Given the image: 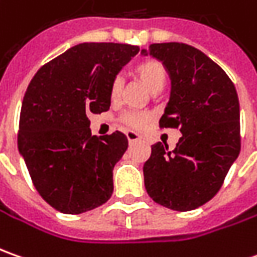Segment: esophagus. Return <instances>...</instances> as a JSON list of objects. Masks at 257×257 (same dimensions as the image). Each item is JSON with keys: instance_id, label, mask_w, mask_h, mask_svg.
<instances>
[{"instance_id": "esophagus-1", "label": "esophagus", "mask_w": 257, "mask_h": 257, "mask_svg": "<svg viewBox=\"0 0 257 257\" xmlns=\"http://www.w3.org/2000/svg\"><path fill=\"white\" fill-rule=\"evenodd\" d=\"M126 138H128L129 144H134V142H137L141 139V135L137 134V132H134V131H126Z\"/></svg>"}]
</instances>
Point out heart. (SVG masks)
<instances>
[{"label": "heart", "mask_w": 257, "mask_h": 257, "mask_svg": "<svg viewBox=\"0 0 257 257\" xmlns=\"http://www.w3.org/2000/svg\"><path fill=\"white\" fill-rule=\"evenodd\" d=\"M134 75L141 84H144L148 91L152 93L161 92L166 84V69L164 64L154 58L142 59L132 69ZM123 89V82L119 76L112 79L109 85V98L112 102L119 101L120 95ZM149 120V115L144 112H126L122 115V122L126 123L131 128H142L146 122Z\"/></svg>", "instance_id": "1"}]
</instances>
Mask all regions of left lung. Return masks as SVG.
Listing matches in <instances>:
<instances>
[{
  "instance_id": "left-lung-1",
  "label": "left lung",
  "mask_w": 257,
  "mask_h": 257,
  "mask_svg": "<svg viewBox=\"0 0 257 257\" xmlns=\"http://www.w3.org/2000/svg\"><path fill=\"white\" fill-rule=\"evenodd\" d=\"M164 62L172 91L159 126L179 129L175 149L158 142L144 165L148 195L165 208L188 212L212 199L240 152L237 92L222 68L183 42L149 45Z\"/></svg>"
}]
</instances>
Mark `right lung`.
Here are the masks:
<instances>
[{
  "label": "right lung",
  "instance_id": "right-lung-1",
  "mask_svg": "<svg viewBox=\"0 0 257 257\" xmlns=\"http://www.w3.org/2000/svg\"><path fill=\"white\" fill-rule=\"evenodd\" d=\"M139 48L128 44L75 45L37 71L24 95L18 149L49 206L78 215L108 202L112 171L126 137H92L89 113L109 109V85Z\"/></svg>",
  "mask_w": 257,
  "mask_h": 257
}]
</instances>
